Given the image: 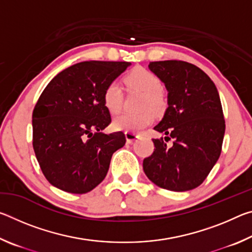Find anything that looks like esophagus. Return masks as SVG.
I'll use <instances>...</instances> for the list:
<instances>
[{"label": "esophagus", "instance_id": "1", "mask_svg": "<svg viewBox=\"0 0 252 252\" xmlns=\"http://www.w3.org/2000/svg\"><path fill=\"white\" fill-rule=\"evenodd\" d=\"M139 133H134V132H130V131H126V142L127 143H132L133 141H135L136 139L140 138Z\"/></svg>", "mask_w": 252, "mask_h": 252}]
</instances>
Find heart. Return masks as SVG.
<instances>
[{
  "label": "heart",
  "instance_id": "b5f03b06",
  "mask_svg": "<svg viewBox=\"0 0 252 252\" xmlns=\"http://www.w3.org/2000/svg\"><path fill=\"white\" fill-rule=\"evenodd\" d=\"M125 82L130 90L142 92L141 108L146 109L138 113H123L113 121L117 130L140 132L155 120V111H161L164 106V99L161 93V81L151 71L138 67L126 76ZM103 103L110 113H119L123 106V92L120 84L112 81L106 85L103 92ZM152 109H150V108Z\"/></svg>",
  "mask_w": 252,
  "mask_h": 252
}]
</instances>
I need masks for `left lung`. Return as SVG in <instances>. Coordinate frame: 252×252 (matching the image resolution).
Instances as JSON below:
<instances>
[{
  "mask_svg": "<svg viewBox=\"0 0 252 252\" xmlns=\"http://www.w3.org/2000/svg\"><path fill=\"white\" fill-rule=\"evenodd\" d=\"M149 69L167 89L168 108L155 126L165 136L152 139L155 151L143 160V171L163 189L192 190L221 153L225 125L218 90L201 69L185 61L150 62Z\"/></svg>",
  "mask_w": 252,
  "mask_h": 252,
  "instance_id": "obj_1",
  "label": "left lung"
}]
</instances>
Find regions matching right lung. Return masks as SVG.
<instances>
[{
  "label": "right lung",
  "mask_w": 252,
  "mask_h": 252,
  "mask_svg": "<svg viewBox=\"0 0 252 252\" xmlns=\"http://www.w3.org/2000/svg\"><path fill=\"white\" fill-rule=\"evenodd\" d=\"M130 62L85 61L60 72L46 85L32 114L33 149L51 185L87 193L105 178L112 155L126 144L123 132L106 134V85Z\"/></svg>",
  "instance_id": "1"
}]
</instances>
